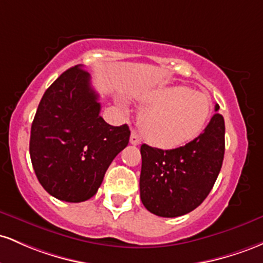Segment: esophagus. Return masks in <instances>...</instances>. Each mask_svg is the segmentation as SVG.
Returning a JSON list of instances; mask_svg holds the SVG:
<instances>
[{"instance_id":"1","label":"esophagus","mask_w":263,"mask_h":263,"mask_svg":"<svg viewBox=\"0 0 263 263\" xmlns=\"http://www.w3.org/2000/svg\"><path fill=\"white\" fill-rule=\"evenodd\" d=\"M140 143H141V139L139 138V135H138L135 132H132V135H130V144H132V145H139Z\"/></svg>"}]
</instances>
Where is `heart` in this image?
<instances>
[{"instance_id": "1", "label": "heart", "mask_w": 263, "mask_h": 263, "mask_svg": "<svg viewBox=\"0 0 263 263\" xmlns=\"http://www.w3.org/2000/svg\"><path fill=\"white\" fill-rule=\"evenodd\" d=\"M145 110L139 126L153 145L171 149L196 137L208 122L211 102L206 94L182 85L155 89L141 98Z\"/></svg>"}]
</instances>
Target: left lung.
I'll return each instance as SVG.
<instances>
[{
	"mask_svg": "<svg viewBox=\"0 0 263 263\" xmlns=\"http://www.w3.org/2000/svg\"><path fill=\"white\" fill-rule=\"evenodd\" d=\"M140 153L143 205L158 216H182L201 205L219 176L225 154L223 117L214 114L201 134L184 146L163 150L143 144Z\"/></svg>",
	"mask_w": 263,
	"mask_h": 263,
	"instance_id": "obj_1",
	"label": "left lung"
}]
</instances>
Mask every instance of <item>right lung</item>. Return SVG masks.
Instances as JSON below:
<instances>
[{"label": "right lung", "instance_id": "add662e5", "mask_svg": "<svg viewBox=\"0 0 263 263\" xmlns=\"http://www.w3.org/2000/svg\"><path fill=\"white\" fill-rule=\"evenodd\" d=\"M98 94L82 64L55 79L38 105L29 155L44 190L66 202H82L98 191L113 159L128 145L126 124L113 126L99 116Z\"/></svg>", "mask_w": 263, "mask_h": 263}]
</instances>
